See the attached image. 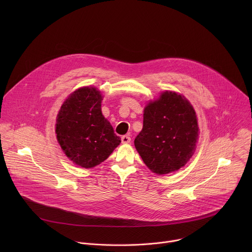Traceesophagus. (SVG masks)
Returning a JSON list of instances; mask_svg holds the SVG:
<instances>
[{
    "label": "esophagus",
    "instance_id": "obj_1",
    "mask_svg": "<svg viewBox=\"0 0 252 252\" xmlns=\"http://www.w3.org/2000/svg\"><path fill=\"white\" fill-rule=\"evenodd\" d=\"M122 142L123 143H128L130 142V137L128 135H123L122 136Z\"/></svg>",
    "mask_w": 252,
    "mask_h": 252
}]
</instances>
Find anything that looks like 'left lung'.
Wrapping results in <instances>:
<instances>
[{
	"label": "left lung",
	"mask_w": 252,
	"mask_h": 252,
	"mask_svg": "<svg viewBox=\"0 0 252 252\" xmlns=\"http://www.w3.org/2000/svg\"><path fill=\"white\" fill-rule=\"evenodd\" d=\"M195 111L182 94L165 91L143 111V126L134 147L146 165L157 174L185 166L198 139Z\"/></svg>",
	"instance_id": "1"
}]
</instances>
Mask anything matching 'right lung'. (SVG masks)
Wrapping results in <instances>:
<instances>
[{
  "mask_svg": "<svg viewBox=\"0 0 252 252\" xmlns=\"http://www.w3.org/2000/svg\"><path fill=\"white\" fill-rule=\"evenodd\" d=\"M102 96L94 87L70 94L57 116V138L64 155L79 166L92 168L120 145L112 125L101 114Z\"/></svg>",
  "mask_w": 252,
  "mask_h": 252,
  "instance_id": "add662e5",
  "label": "right lung"
}]
</instances>
